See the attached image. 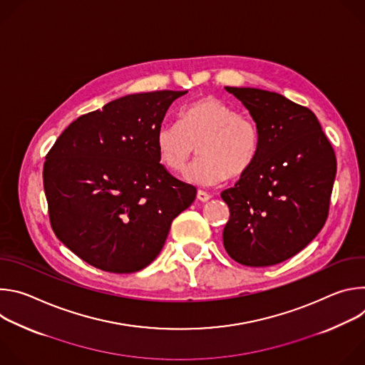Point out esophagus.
Instances as JSON below:
<instances>
[{"instance_id": "1", "label": "esophagus", "mask_w": 365, "mask_h": 365, "mask_svg": "<svg viewBox=\"0 0 365 365\" xmlns=\"http://www.w3.org/2000/svg\"><path fill=\"white\" fill-rule=\"evenodd\" d=\"M212 196L210 195V193H206V192H202V190H199L197 193H196V199L199 200V202H207L210 200Z\"/></svg>"}]
</instances>
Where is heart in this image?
Returning a JSON list of instances; mask_svg holds the SVG:
<instances>
[{
    "label": "heart",
    "mask_w": 365,
    "mask_h": 365,
    "mask_svg": "<svg viewBox=\"0 0 365 365\" xmlns=\"http://www.w3.org/2000/svg\"><path fill=\"white\" fill-rule=\"evenodd\" d=\"M258 143L255 121L212 95L189 103L179 124H163L154 135L160 163L175 173L186 169L196 145L200 158L185 179L197 187L220 185L228 175H244L255 159Z\"/></svg>",
    "instance_id": "1"
}]
</instances>
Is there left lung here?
I'll list each match as a JSON object with an SVG mask.
<instances>
[{"instance_id": "left-lung-1", "label": "left lung", "mask_w": 365, "mask_h": 365, "mask_svg": "<svg viewBox=\"0 0 365 365\" xmlns=\"http://www.w3.org/2000/svg\"><path fill=\"white\" fill-rule=\"evenodd\" d=\"M225 89L248 110L259 143L251 168L221 193L230 207L224 247L240 264L274 266L302 251L325 225L335 153L309 108L264 89Z\"/></svg>"}]
</instances>
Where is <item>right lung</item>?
Segmentation results:
<instances>
[{"instance_id": "add662e5", "label": "right lung", "mask_w": 365, "mask_h": 365, "mask_svg": "<svg viewBox=\"0 0 365 365\" xmlns=\"http://www.w3.org/2000/svg\"><path fill=\"white\" fill-rule=\"evenodd\" d=\"M187 91L131 93L75 120L46 155L43 185L56 237L88 264L134 273L162 251L196 189L160 165L154 135Z\"/></svg>"}]
</instances>
